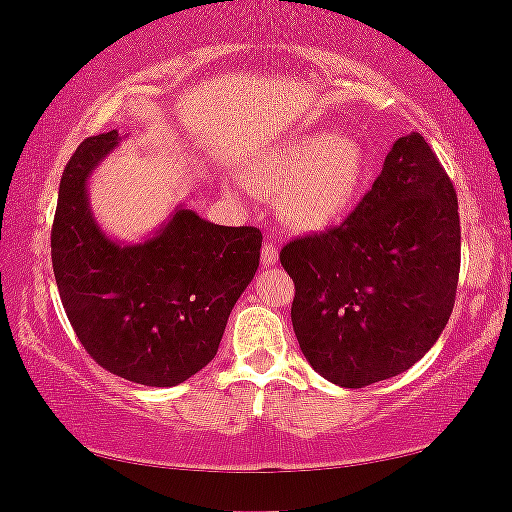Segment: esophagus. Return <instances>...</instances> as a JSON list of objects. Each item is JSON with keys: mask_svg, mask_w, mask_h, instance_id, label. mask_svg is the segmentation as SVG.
<instances>
[{"mask_svg": "<svg viewBox=\"0 0 512 512\" xmlns=\"http://www.w3.org/2000/svg\"><path fill=\"white\" fill-rule=\"evenodd\" d=\"M279 261V254H277V247L272 242H265L263 249H261V263L265 268H270V265H275Z\"/></svg>", "mask_w": 512, "mask_h": 512, "instance_id": "obj_1", "label": "esophagus"}]
</instances>
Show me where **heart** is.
I'll return each mask as SVG.
<instances>
[{"label": "heart", "instance_id": "obj_1", "mask_svg": "<svg viewBox=\"0 0 512 512\" xmlns=\"http://www.w3.org/2000/svg\"><path fill=\"white\" fill-rule=\"evenodd\" d=\"M366 174V151L354 137L314 132L256 158L244 172V184L263 195L277 193L289 226L326 230L352 214Z\"/></svg>", "mask_w": 512, "mask_h": 512}]
</instances>
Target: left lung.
Instances as JSON below:
<instances>
[{
  "label": "left lung",
  "instance_id": "obj_1",
  "mask_svg": "<svg viewBox=\"0 0 512 512\" xmlns=\"http://www.w3.org/2000/svg\"><path fill=\"white\" fill-rule=\"evenodd\" d=\"M296 284L291 321L328 382L361 389L422 359L457 296V193L417 132L396 139L380 177L340 226L279 254Z\"/></svg>",
  "mask_w": 512,
  "mask_h": 512
}]
</instances>
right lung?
Wrapping results in <instances>:
<instances>
[{"label":"right lung","mask_w":512,"mask_h":512,"mask_svg":"<svg viewBox=\"0 0 512 512\" xmlns=\"http://www.w3.org/2000/svg\"><path fill=\"white\" fill-rule=\"evenodd\" d=\"M118 142V130L88 137L62 172L51 233L55 282L76 338L104 370L174 387L216 356L258 270L263 235L216 226L179 205L144 242L111 240L90 212L88 179Z\"/></svg>","instance_id":"obj_1"}]
</instances>
